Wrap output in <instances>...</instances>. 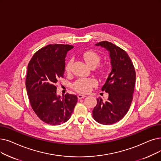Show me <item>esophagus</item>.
I'll return each mask as SVG.
<instances>
[{
	"mask_svg": "<svg viewBox=\"0 0 161 161\" xmlns=\"http://www.w3.org/2000/svg\"><path fill=\"white\" fill-rule=\"evenodd\" d=\"M86 97V95H83V94H78V97L79 99H83V98H84Z\"/></svg>",
	"mask_w": 161,
	"mask_h": 161,
	"instance_id": "34e87169",
	"label": "esophagus"
}]
</instances>
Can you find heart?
I'll list each match as a JSON object with an SVG mask.
<instances>
[{"mask_svg":"<svg viewBox=\"0 0 161 161\" xmlns=\"http://www.w3.org/2000/svg\"><path fill=\"white\" fill-rule=\"evenodd\" d=\"M83 59L90 67H96L101 61L100 56L95 52L88 51L81 55ZM72 60H69L65 66V70L69 72L71 69ZM97 85V81L94 78H80L74 83V88L80 93H87Z\"/></svg>","mask_w":161,"mask_h":161,"instance_id":"1","label":"heart"}]
</instances>
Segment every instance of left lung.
<instances>
[{"instance_id": "8db88e82", "label": "left lung", "mask_w": 161, "mask_h": 161, "mask_svg": "<svg viewBox=\"0 0 161 161\" xmlns=\"http://www.w3.org/2000/svg\"><path fill=\"white\" fill-rule=\"evenodd\" d=\"M108 52L111 72L101 90L108 93L104 101L97 99L93 117L98 123L110 125L122 120L126 114L133 99L136 83V71L132 62L125 51L108 41L95 44Z\"/></svg>"}]
</instances>
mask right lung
<instances>
[{"instance_id": "add662e5", "label": "right lung", "mask_w": 161, "mask_h": 161, "mask_svg": "<svg viewBox=\"0 0 161 161\" xmlns=\"http://www.w3.org/2000/svg\"><path fill=\"white\" fill-rule=\"evenodd\" d=\"M74 48L69 45H48L37 51L27 66L25 86L31 106L44 122L53 125L71 117L78 101L75 95H57V83L63 78L65 58Z\"/></svg>"}]
</instances>
